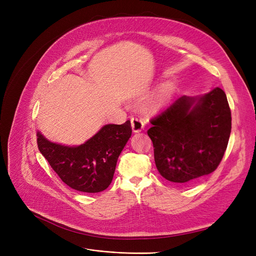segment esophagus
Instances as JSON below:
<instances>
[{
	"label": "esophagus",
	"mask_w": 256,
	"mask_h": 256,
	"mask_svg": "<svg viewBox=\"0 0 256 256\" xmlns=\"http://www.w3.org/2000/svg\"><path fill=\"white\" fill-rule=\"evenodd\" d=\"M130 121H132V128L134 132H139L144 128V121L141 118L132 117Z\"/></svg>",
	"instance_id": "esophagus-1"
}]
</instances>
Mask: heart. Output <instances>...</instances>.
<instances>
[{
	"mask_svg": "<svg viewBox=\"0 0 256 256\" xmlns=\"http://www.w3.org/2000/svg\"><path fill=\"white\" fill-rule=\"evenodd\" d=\"M171 91H172V86L169 83L164 84L162 87H160L152 102V109H158V108L162 106L170 98Z\"/></svg>",
	"mask_w": 256,
	"mask_h": 256,
	"instance_id": "b5f03b06",
	"label": "heart"
}]
</instances>
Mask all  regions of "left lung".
Instances as JSON below:
<instances>
[{"label":"left lung","instance_id":"1","mask_svg":"<svg viewBox=\"0 0 256 256\" xmlns=\"http://www.w3.org/2000/svg\"><path fill=\"white\" fill-rule=\"evenodd\" d=\"M150 124L156 169L167 180L182 184L217 169L230 140L232 112L217 87L200 98H178Z\"/></svg>","mask_w":256,"mask_h":256}]
</instances>
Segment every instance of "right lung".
Masks as SVG:
<instances>
[{
	"label": "right lung",
	"instance_id": "right-lung-1",
	"mask_svg": "<svg viewBox=\"0 0 256 256\" xmlns=\"http://www.w3.org/2000/svg\"><path fill=\"white\" fill-rule=\"evenodd\" d=\"M130 135L128 120L124 124L104 126L78 146L52 143L37 132V145L63 182L80 192L98 193L112 182L118 156Z\"/></svg>",
	"mask_w": 256,
	"mask_h": 256
}]
</instances>
